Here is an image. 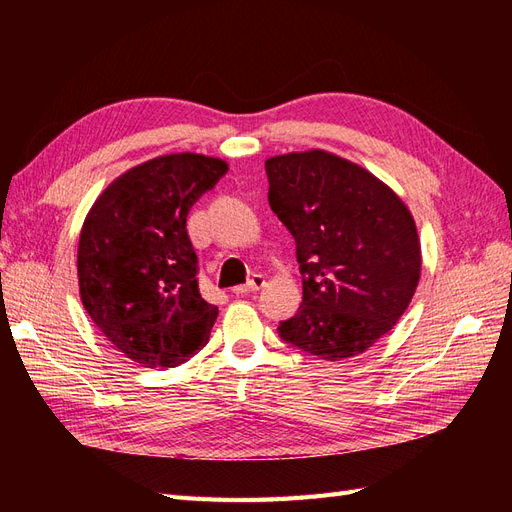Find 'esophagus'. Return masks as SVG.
<instances>
[{"label":"esophagus","mask_w":512,"mask_h":512,"mask_svg":"<svg viewBox=\"0 0 512 512\" xmlns=\"http://www.w3.org/2000/svg\"><path fill=\"white\" fill-rule=\"evenodd\" d=\"M265 284H267L265 275H252V280H250V282L243 284V286L232 288V292H235L237 297H243V294H250V292H256V290H260V288L265 286Z\"/></svg>","instance_id":"1"}]
</instances>
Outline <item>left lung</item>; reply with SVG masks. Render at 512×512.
I'll return each instance as SVG.
<instances>
[{
	"mask_svg": "<svg viewBox=\"0 0 512 512\" xmlns=\"http://www.w3.org/2000/svg\"><path fill=\"white\" fill-rule=\"evenodd\" d=\"M269 205L297 243L303 303L280 322L288 344L322 361L363 354L408 309L421 239L408 205L367 168L324 149L265 162Z\"/></svg>",
	"mask_w": 512,
	"mask_h": 512,
	"instance_id": "left-lung-1",
	"label": "left lung"
}]
</instances>
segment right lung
Masks as SVG:
<instances>
[{"label": "right lung", "mask_w": 512, "mask_h": 512, "mask_svg": "<svg viewBox=\"0 0 512 512\" xmlns=\"http://www.w3.org/2000/svg\"><path fill=\"white\" fill-rule=\"evenodd\" d=\"M228 164L168 153L104 188L81 228L76 273L85 312L141 367H175L209 342L218 307L198 292L185 218Z\"/></svg>", "instance_id": "1"}]
</instances>
